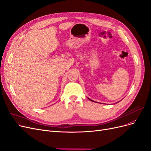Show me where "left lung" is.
Instances as JSON below:
<instances>
[{
  "label": "left lung",
  "mask_w": 151,
  "mask_h": 151,
  "mask_svg": "<svg viewBox=\"0 0 151 151\" xmlns=\"http://www.w3.org/2000/svg\"><path fill=\"white\" fill-rule=\"evenodd\" d=\"M89 99L90 101H94V102H96V101H93V100H91V99Z\"/></svg>",
  "instance_id": "1"
}]
</instances>
